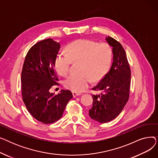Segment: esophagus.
<instances>
[{"label":"esophagus","instance_id":"esophagus-1","mask_svg":"<svg viewBox=\"0 0 158 158\" xmlns=\"http://www.w3.org/2000/svg\"><path fill=\"white\" fill-rule=\"evenodd\" d=\"M72 95H73V97H77V96H78V95H81V93H79V92H72Z\"/></svg>","mask_w":158,"mask_h":158}]
</instances>
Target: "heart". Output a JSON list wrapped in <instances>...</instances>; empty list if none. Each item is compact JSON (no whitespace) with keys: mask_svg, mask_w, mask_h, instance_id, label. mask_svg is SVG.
Segmentation results:
<instances>
[{"mask_svg":"<svg viewBox=\"0 0 158 158\" xmlns=\"http://www.w3.org/2000/svg\"><path fill=\"white\" fill-rule=\"evenodd\" d=\"M67 54H59L55 60L57 72L66 76L70 72L72 62H78L79 74H72L64 82V86L74 92H82L91 81L100 79L108 69L111 50L106 43L97 44L89 40H78L66 47Z\"/></svg>","mask_w":158,"mask_h":158,"instance_id":"obj_1","label":"heart"}]
</instances>
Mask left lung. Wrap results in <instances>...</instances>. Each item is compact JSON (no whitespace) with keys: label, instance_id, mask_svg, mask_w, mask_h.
<instances>
[{"label":"left lung","instance_id":"obj_1","mask_svg":"<svg viewBox=\"0 0 158 158\" xmlns=\"http://www.w3.org/2000/svg\"><path fill=\"white\" fill-rule=\"evenodd\" d=\"M113 47L111 67L102 79L92 88L98 94L92 95L93 106L89 110L91 118L100 123L114 119L128 101L131 85V69L124 48L114 38H106Z\"/></svg>","mask_w":158,"mask_h":158}]
</instances>
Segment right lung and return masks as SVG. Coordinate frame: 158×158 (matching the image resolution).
<instances>
[{"label":"right lung","mask_w":158,"mask_h":158,"mask_svg":"<svg viewBox=\"0 0 158 158\" xmlns=\"http://www.w3.org/2000/svg\"><path fill=\"white\" fill-rule=\"evenodd\" d=\"M60 48V43L52 38L39 41L29 49L22 71L23 101L32 117L45 124L60 120L73 97L69 90L62 89L56 95L50 92L59 85L55 60Z\"/></svg>","instance_id":"right-lung-1"}]
</instances>
